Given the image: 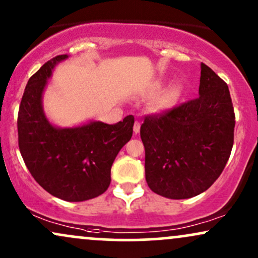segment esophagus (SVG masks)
<instances>
[{
    "instance_id": "esophagus-1",
    "label": "esophagus",
    "mask_w": 258,
    "mask_h": 258,
    "mask_svg": "<svg viewBox=\"0 0 258 258\" xmlns=\"http://www.w3.org/2000/svg\"><path fill=\"white\" fill-rule=\"evenodd\" d=\"M140 126H141V123L139 122V120H135V123H134V133H135V134H139V132H140Z\"/></svg>"
}]
</instances>
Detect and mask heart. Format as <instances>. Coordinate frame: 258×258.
Instances as JSON below:
<instances>
[{
	"label": "heart",
	"mask_w": 258,
	"mask_h": 258,
	"mask_svg": "<svg viewBox=\"0 0 258 258\" xmlns=\"http://www.w3.org/2000/svg\"><path fill=\"white\" fill-rule=\"evenodd\" d=\"M160 83H156L152 88V90L154 93L158 92L160 89ZM181 93H182V86L180 83L174 84L169 88L166 92H164L162 95L159 96L158 100L156 102V107L157 110H166V108H170L172 105H175V102L177 101L178 98H180Z\"/></svg>",
	"instance_id": "b5f03b06"
}]
</instances>
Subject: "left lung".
<instances>
[{"label":"left lung","mask_w":258,"mask_h":258,"mask_svg":"<svg viewBox=\"0 0 258 258\" xmlns=\"http://www.w3.org/2000/svg\"><path fill=\"white\" fill-rule=\"evenodd\" d=\"M199 96L156 114L141 124L148 187L170 199L207 190L231 156L235 114L228 86L202 63Z\"/></svg>","instance_id":"obj_1"}]
</instances>
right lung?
<instances>
[{"label": "right lung", "instance_id": "add662e5", "mask_svg": "<svg viewBox=\"0 0 258 258\" xmlns=\"http://www.w3.org/2000/svg\"><path fill=\"white\" fill-rule=\"evenodd\" d=\"M68 55L47 61L30 77L18 112V142L25 165L41 187L66 202H83L105 192L111 182V166L132 139L134 117L113 125L90 122L59 129L48 122L42 93L51 70Z\"/></svg>", "mask_w": 258, "mask_h": 258}]
</instances>
